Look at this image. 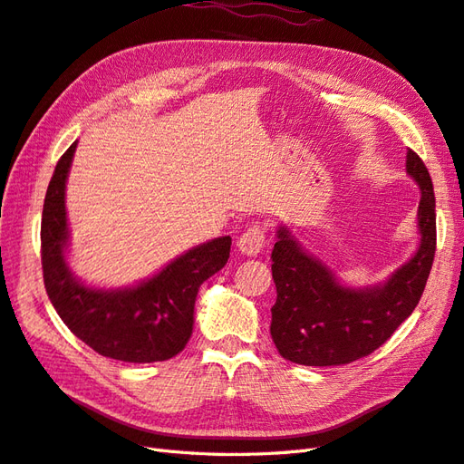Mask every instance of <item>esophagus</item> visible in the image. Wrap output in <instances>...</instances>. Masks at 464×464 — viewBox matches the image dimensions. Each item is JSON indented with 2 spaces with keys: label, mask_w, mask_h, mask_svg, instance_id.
Instances as JSON below:
<instances>
[{
  "label": "esophagus",
  "mask_w": 464,
  "mask_h": 464,
  "mask_svg": "<svg viewBox=\"0 0 464 464\" xmlns=\"http://www.w3.org/2000/svg\"><path fill=\"white\" fill-rule=\"evenodd\" d=\"M265 246H266V232L263 227H259V224L249 227L240 237H237V249L249 257L261 254Z\"/></svg>",
  "instance_id": "34e87169"
}]
</instances>
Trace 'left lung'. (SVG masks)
I'll return each instance as SVG.
<instances>
[{
  "label": "left lung",
  "mask_w": 464,
  "mask_h": 464,
  "mask_svg": "<svg viewBox=\"0 0 464 464\" xmlns=\"http://www.w3.org/2000/svg\"><path fill=\"white\" fill-rule=\"evenodd\" d=\"M406 172L422 191L414 257L385 285L346 288L315 257L307 256L286 228H278L273 249L276 302L271 336L280 356L302 366H343L372 354L418 305L435 256V195L426 164L406 152Z\"/></svg>",
  "instance_id": "left-lung-1"
}]
</instances>
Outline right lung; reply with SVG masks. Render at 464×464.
Instances as JSON below:
<instances>
[{
	"label": "right lung",
	"mask_w": 464,
	"mask_h": 464,
	"mask_svg": "<svg viewBox=\"0 0 464 464\" xmlns=\"http://www.w3.org/2000/svg\"><path fill=\"white\" fill-rule=\"evenodd\" d=\"M77 143L55 164L42 210V273L55 312L94 353L131 363L170 360L193 331L199 286L227 265L232 237H215L189 249L145 283L123 290L91 288L65 263V179Z\"/></svg>",
	"instance_id": "add662e5"
}]
</instances>
